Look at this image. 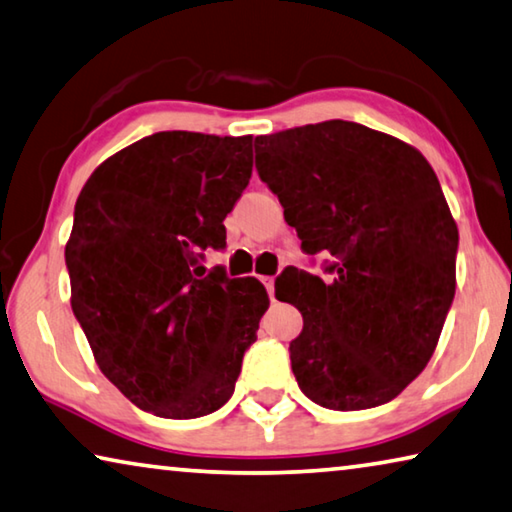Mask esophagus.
<instances>
[{"label":"esophagus","mask_w":512,"mask_h":512,"mask_svg":"<svg viewBox=\"0 0 512 512\" xmlns=\"http://www.w3.org/2000/svg\"><path fill=\"white\" fill-rule=\"evenodd\" d=\"M262 282H264V287H266V291H269V296H271V300H273V291H275V280L273 278H262Z\"/></svg>","instance_id":"obj_1"}]
</instances>
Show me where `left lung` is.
I'll return each mask as SVG.
<instances>
[{
	"instance_id": "1",
	"label": "left lung",
	"mask_w": 512,
	"mask_h": 512,
	"mask_svg": "<svg viewBox=\"0 0 512 512\" xmlns=\"http://www.w3.org/2000/svg\"><path fill=\"white\" fill-rule=\"evenodd\" d=\"M255 166L328 280L289 269L303 314L289 344L307 399L367 410L399 396L431 360L456 294L458 227L424 154L348 120L257 136Z\"/></svg>"
}]
</instances>
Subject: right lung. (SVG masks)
<instances>
[{"label":"right lung","mask_w":512,"mask_h":512,"mask_svg":"<svg viewBox=\"0 0 512 512\" xmlns=\"http://www.w3.org/2000/svg\"><path fill=\"white\" fill-rule=\"evenodd\" d=\"M253 175V136L157 132L95 168L66 246L72 312L97 367L136 408L212 415L234 392L269 296L205 273Z\"/></svg>","instance_id":"1"}]
</instances>
